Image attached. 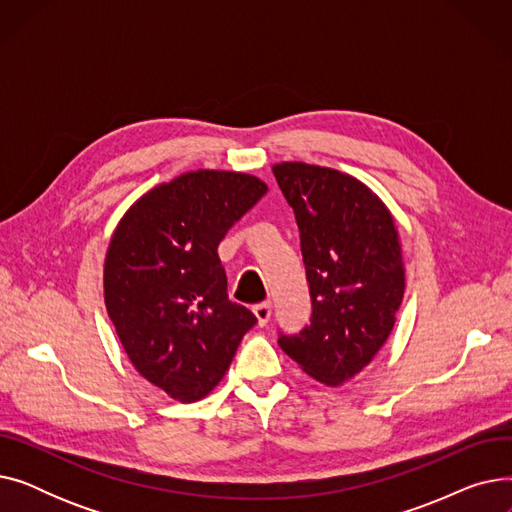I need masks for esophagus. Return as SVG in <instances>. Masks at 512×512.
<instances>
[{
  "instance_id": "1",
  "label": "esophagus",
  "mask_w": 512,
  "mask_h": 512,
  "mask_svg": "<svg viewBox=\"0 0 512 512\" xmlns=\"http://www.w3.org/2000/svg\"><path fill=\"white\" fill-rule=\"evenodd\" d=\"M253 313L257 317V324L265 326L267 321H270V317H272V303H259V305H255Z\"/></svg>"
}]
</instances>
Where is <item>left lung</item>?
<instances>
[{
    "mask_svg": "<svg viewBox=\"0 0 512 512\" xmlns=\"http://www.w3.org/2000/svg\"><path fill=\"white\" fill-rule=\"evenodd\" d=\"M272 170L301 230L313 305L311 324L278 344L313 380L340 386L394 328L405 294L398 230L384 201L353 176L303 161Z\"/></svg>",
    "mask_w": 512,
    "mask_h": 512,
    "instance_id": "obj_1",
    "label": "left lung"
}]
</instances>
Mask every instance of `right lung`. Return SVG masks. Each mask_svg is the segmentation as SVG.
Segmentation results:
<instances>
[{
  "mask_svg": "<svg viewBox=\"0 0 512 512\" xmlns=\"http://www.w3.org/2000/svg\"><path fill=\"white\" fill-rule=\"evenodd\" d=\"M265 193L251 174L186 172L134 201L112 234L107 315L134 369L174 400L205 398L257 324L228 299L218 245Z\"/></svg>",
  "mask_w": 512,
  "mask_h": 512,
  "instance_id": "obj_1",
  "label": "right lung"
}]
</instances>
